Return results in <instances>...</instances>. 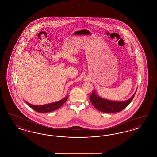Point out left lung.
<instances>
[{"label":"left lung","instance_id":"1","mask_svg":"<svg viewBox=\"0 0 157 157\" xmlns=\"http://www.w3.org/2000/svg\"><path fill=\"white\" fill-rule=\"evenodd\" d=\"M134 94L129 99L125 101H113L108 100L98 96L95 90L92 92L90 96V99L94 106L98 110L105 113H115L122 111L131 103L134 97Z\"/></svg>","mask_w":157,"mask_h":157}]
</instances>
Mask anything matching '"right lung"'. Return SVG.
<instances>
[{
  "instance_id": "add662e5",
  "label": "right lung",
  "mask_w": 157,
  "mask_h": 157,
  "mask_svg": "<svg viewBox=\"0 0 157 157\" xmlns=\"http://www.w3.org/2000/svg\"><path fill=\"white\" fill-rule=\"evenodd\" d=\"M67 98H68V96L62 99L61 100H60L58 102L42 105H35L30 104L28 102H26V104L28 105L32 109H33L36 112H40V113L52 112L59 108L60 107L67 101Z\"/></svg>"
}]
</instances>
